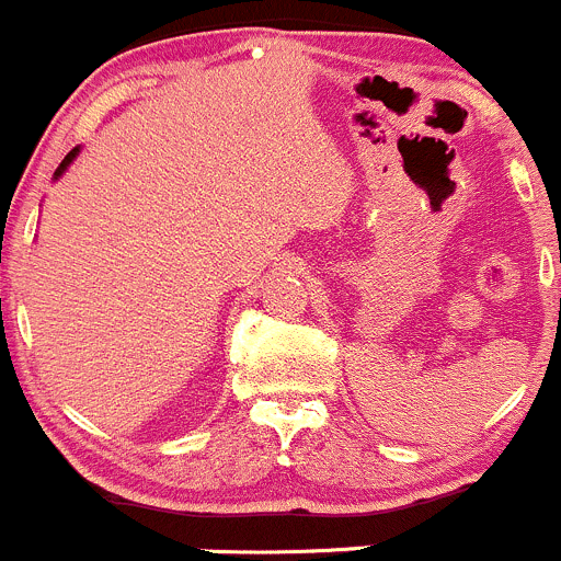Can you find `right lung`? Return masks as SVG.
Wrapping results in <instances>:
<instances>
[{
  "mask_svg": "<svg viewBox=\"0 0 561 561\" xmlns=\"http://www.w3.org/2000/svg\"><path fill=\"white\" fill-rule=\"evenodd\" d=\"M79 151H82V148H79V146H77V148H73V151H71V153H68V157H66V159H62V162H60V168H57V170H55V181H57V179H60V175H62V173H66V170H68V168H71V164H73V159H77V157H79Z\"/></svg>",
  "mask_w": 561,
  "mask_h": 561,
  "instance_id": "obj_1",
  "label": "right lung"
}]
</instances>
